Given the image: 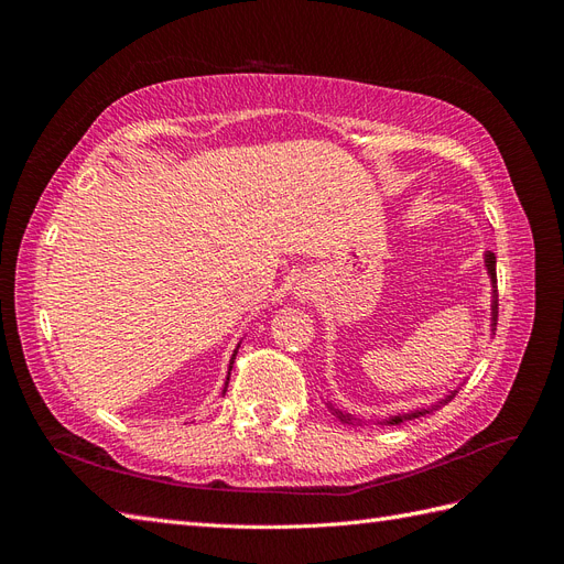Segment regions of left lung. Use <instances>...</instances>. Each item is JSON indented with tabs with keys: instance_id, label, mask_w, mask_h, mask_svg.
I'll use <instances>...</instances> for the list:
<instances>
[{
	"instance_id": "obj_1",
	"label": "left lung",
	"mask_w": 564,
	"mask_h": 564,
	"mask_svg": "<svg viewBox=\"0 0 564 564\" xmlns=\"http://www.w3.org/2000/svg\"><path fill=\"white\" fill-rule=\"evenodd\" d=\"M485 268H487V275H489V282H491V324H489V327H491V334H494V329H497V317H499V296H497V256H494L491 251H485ZM456 392H458V388L449 390L445 398H440L437 402H433L429 406H419V409H412V412L388 416V419L379 421V425H400L402 421H412V419H419V416H425V414H433V412H437L440 406H445L447 402H452V398L456 395ZM327 409H329L334 416H338L340 421H344V423H357V425L365 423L362 419H355L348 412H338L334 404H327Z\"/></svg>"
}]
</instances>
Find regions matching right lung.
Wrapping results in <instances>:
<instances>
[{
	"mask_svg": "<svg viewBox=\"0 0 564 564\" xmlns=\"http://www.w3.org/2000/svg\"><path fill=\"white\" fill-rule=\"evenodd\" d=\"M240 348V346H237ZM237 348L232 350V357H230V365H228V377H226V386H224V392H226V388H228V381H230V371H232V362H235V355H237Z\"/></svg>",
	"mask_w": 564,
	"mask_h": 564,
	"instance_id": "1",
	"label": "right lung"
}]
</instances>
